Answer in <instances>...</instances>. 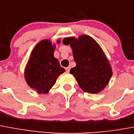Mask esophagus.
Listing matches in <instances>:
<instances>
[{
	"mask_svg": "<svg viewBox=\"0 0 134 134\" xmlns=\"http://www.w3.org/2000/svg\"><path fill=\"white\" fill-rule=\"evenodd\" d=\"M66 72H69V71H70V67H67V68H66Z\"/></svg>",
	"mask_w": 134,
	"mask_h": 134,
	"instance_id": "esophagus-1",
	"label": "esophagus"
}]
</instances>
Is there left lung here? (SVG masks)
<instances>
[{"mask_svg":"<svg viewBox=\"0 0 134 134\" xmlns=\"http://www.w3.org/2000/svg\"><path fill=\"white\" fill-rule=\"evenodd\" d=\"M62 42L72 48L76 66L70 69V73L80 87L88 93L102 91L113 72L109 61L97 41L88 35H82L78 38H64Z\"/></svg>","mask_w":134,"mask_h":134,"instance_id":"obj_1","label":"left lung"}]
</instances>
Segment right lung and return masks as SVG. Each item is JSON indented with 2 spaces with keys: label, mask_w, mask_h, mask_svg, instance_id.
<instances>
[{
  "label": "right lung",
  "mask_w": 134,
  "mask_h": 134,
  "mask_svg": "<svg viewBox=\"0 0 134 134\" xmlns=\"http://www.w3.org/2000/svg\"><path fill=\"white\" fill-rule=\"evenodd\" d=\"M60 40L57 43H60ZM56 44L50 39H43L37 43L31 52L24 77L27 85L38 93L46 94L56 83L57 79L65 69L54 57Z\"/></svg>",
  "instance_id": "right-lung-1"
}]
</instances>
